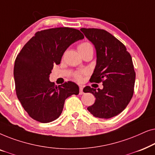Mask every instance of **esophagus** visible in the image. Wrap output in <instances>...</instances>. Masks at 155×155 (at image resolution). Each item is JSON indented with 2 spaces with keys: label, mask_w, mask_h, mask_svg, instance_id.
<instances>
[{
  "label": "esophagus",
  "mask_w": 155,
  "mask_h": 155,
  "mask_svg": "<svg viewBox=\"0 0 155 155\" xmlns=\"http://www.w3.org/2000/svg\"><path fill=\"white\" fill-rule=\"evenodd\" d=\"M83 86L82 85H80V94L81 95L83 94Z\"/></svg>",
  "instance_id": "obj_1"
}]
</instances>
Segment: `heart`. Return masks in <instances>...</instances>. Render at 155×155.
<instances>
[{"mask_svg":"<svg viewBox=\"0 0 155 155\" xmlns=\"http://www.w3.org/2000/svg\"><path fill=\"white\" fill-rule=\"evenodd\" d=\"M78 48L81 55L87 52H90V51L93 52V46L92 44L89 43V42H83V43L80 44V45L78 46ZM84 74H86V71H82V72H80V73H76L75 74L76 79L79 80V81H82V80H83V75H84Z\"/></svg>","mask_w":155,"mask_h":155,"instance_id":"heart-1","label":"heart"}]
</instances>
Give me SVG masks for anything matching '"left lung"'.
Masks as SVG:
<instances>
[{
    "mask_svg": "<svg viewBox=\"0 0 155 155\" xmlns=\"http://www.w3.org/2000/svg\"><path fill=\"white\" fill-rule=\"evenodd\" d=\"M80 30L96 49L97 63L90 80L103 82L101 90L84 88V92L92 93L96 98L87 110L95 117L112 118L126 109L133 97L135 73L132 58L126 46L108 31L94 28Z\"/></svg>",
    "mask_w": 155,
    "mask_h": 155,
    "instance_id": "8db88e82",
    "label": "left lung"
}]
</instances>
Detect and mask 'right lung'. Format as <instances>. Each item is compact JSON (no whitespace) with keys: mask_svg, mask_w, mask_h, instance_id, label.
<instances>
[{"mask_svg":"<svg viewBox=\"0 0 155 155\" xmlns=\"http://www.w3.org/2000/svg\"><path fill=\"white\" fill-rule=\"evenodd\" d=\"M84 39L78 29L58 27L37 31L23 46L15 61L14 78L19 101L29 116L49 123L62 113L65 100L79 94L73 82L56 86L49 80L54 65L72 44Z\"/></svg>","mask_w":155,"mask_h":155,"instance_id":"obj_1","label":"right lung"}]
</instances>
